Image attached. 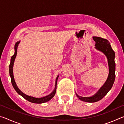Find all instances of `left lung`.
Here are the masks:
<instances>
[{
  "mask_svg": "<svg viewBox=\"0 0 124 124\" xmlns=\"http://www.w3.org/2000/svg\"><path fill=\"white\" fill-rule=\"evenodd\" d=\"M92 38L96 43L95 49L102 52L107 58L109 67V74L108 78L104 85L93 96L87 97H82L75 93L80 100L89 103L96 102L102 99L112 87L115 78V63L114 61L115 52L112 49L109 42L107 39L100 37H93Z\"/></svg>",
  "mask_w": 124,
  "mask_h": 124,
  "instance_id": "1",
  "label": "left lung"
}]
</instances>
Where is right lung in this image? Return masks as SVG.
I'll return each instance as SVG.
<instances>
[{"mask_svg":"<svg viewBox=\"0 0 124 124\" xmlns=\"http://www.w3.org/2000/svg\"><path fill=\"white\" fill-rule=\"evenodd\" d=\"M20 43V41H18L17 42H16L15 45V48H14L15 53L14 55L12 56L11 58V61H10V64L9 65V74H10V77H11V81L12 85L13 86L14 89L15 90V91L17 92L20 95H21L22 97H23L24 99L28 101L29 102L34 103H37V104L44 103L48 102L50 100H51L52 98H53L54 95H55L56 91V85H57V81L58 78L59 77V75H57V77L56 79L55 85H54V90L52 91V92L51 93L49 94V95H47L46 96H44V97H41V98H36L34 97H32V96L27 95L25 93H24L23 92H22L19 89H18L17 86L15 81L14 74H13V67H14V61L16 57L17 52V47Z\"/></svg>","mask_w":124,"mask_h":124,"instance_id":"1","label":"right lung"}]
</instances>
